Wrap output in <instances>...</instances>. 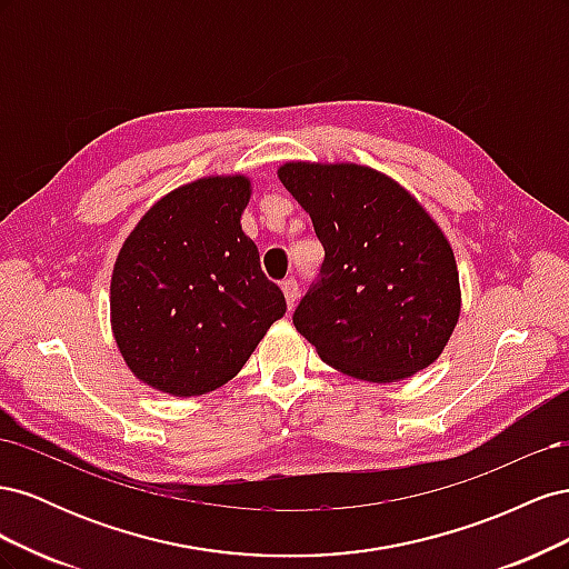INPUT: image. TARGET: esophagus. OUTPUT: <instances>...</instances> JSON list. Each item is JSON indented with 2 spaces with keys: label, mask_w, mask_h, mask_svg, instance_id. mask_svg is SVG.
<instances>
[{
  "label": "esophagus",
  "mask_w": 569,
  "mask_h": 569,
  "mask_svg": "<svg viewBox=\"0 0 569 569\" xmlns=\"http://www.w3.org/2000/svg\"><path fill=\"white\" fill-rule=\"evenodd\" d=\"M282 291H284L287 306H289V308H295L297 297H299V284H297V280H295V278H287V280L282 282Z\"/></svg>",
  "instance_id": "34e87169"
}]
</instances>
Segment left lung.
<instances>
[{
	"mask_svg": "<svg viewBox=\"0 0 569 569\" xmlns=\"http://www.w3.org/2000/svg\"><path fill=\"white\" fill-rule=\"evenodd\" d=\"M278 178L325 247L295 327L335 370L372 385L432 366L460 318L458 266L439 222L403 184L349 161H287Z\"/></svg>",
	"mask_w": 569,
	"mask_h": 569,
	"instance_id": "left-lung-1",
	"label": "left lung"
}]
</instances>
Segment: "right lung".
I'll return each mask as SVG.
<instances>
[{
    "mask_svg": "<svg viewBox=\"0 0 569 569\" xmlns=\"http://www.w3.org/2000/svg\"><path fill=\"white\" fill-rule=\"evenodd\" d=\"M251 178L206 176L140 218L111 274V330L142 385L189 399L242 370L287 311L242 230Z\"/></svg>",
    "mask_w": 569,
    "mask_h": 569,
    "instance_id": "right-lung-1",
    "label": "right lung"
}]
</instances>
